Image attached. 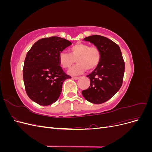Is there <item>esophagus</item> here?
<instances>
[{
    "label": "esophagus",
    "mask_w": 152,
    "mask_h": 152,
    "mask_svg": "<svg viewBox=\"0 0 152 152\" xmlns=\"http://www.w3.org/2000/svg\"><path fill=\"white\" fill-rule=\"evenodd\" d=\"M72 78L73 79H75V80H77V79H79V77H72Z\"/></svg>",
    "instance_id": "obj_1"
}]
</instances>
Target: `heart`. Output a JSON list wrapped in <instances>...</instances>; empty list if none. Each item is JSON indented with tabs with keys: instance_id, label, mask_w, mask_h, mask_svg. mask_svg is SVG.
Segmentation results:
<instances>
[{
	"instance_id": "obj_1",
	"label": "heart",
	"mask_w": 152,
	"mask_h": 152,
	"mask_svg": "<svg viewBox=\"0 0 152 152\" xmlns=\"http://www.w3.org/2000/svg\"><path fill=\"white\" fill-rule=\"evenodd\" d=\"M70 54L66 51L59 53L58 60L59 65L64 68L70 67L77 61L76 65L68 70V73L72 75H80L87 69L91 71L98 65L101 59V53L96 47H90L89 45L84 43H78L70 49Z\"/></svg>"
}]
</instances>
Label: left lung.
<instances>
[{
  "label": "left lung",
  "instance_id": "obj_1",
  "mask_svg": "<svg viewBox=\"0 0 152 152\" xmlns=\"http://www.w3.org/2000/svg\"><path fill=\"white\" fill-rule=\"evenodd\" d=\"M84 40L93 44L101 53V59L95 70L87 75L90 86L82 91V96L88 102L101 104L107 102L120 89L123 82L125 63L120 48L110 39L94 35Z\"/></svg>",
  "mask_w": 152,
  "mask_h": 152
}]
</instances>
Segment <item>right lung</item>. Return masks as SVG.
<instances>
[{
  "label": "right lung",
  "mask_w": 152,
  "mask_h": 152,
  "mask_svg": "<svg viewBox=\"0 0 152 152\" xmlns=\"http://www.w3.org/2000/svg\"><path fill=\"white\" fill-rule=\"evenodd\" d=\"M72 43L59 37L40 39L27 53L23 75L28 97L42 106L56 102L62 91L63 82L71 77L59 63L60 52Z\"/></svg>",
  "instance_id": "obj_1"
}]
</instances>
